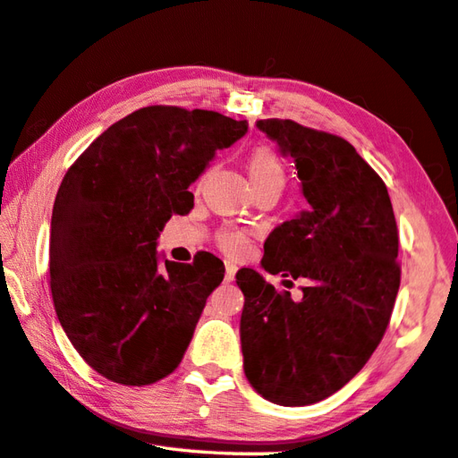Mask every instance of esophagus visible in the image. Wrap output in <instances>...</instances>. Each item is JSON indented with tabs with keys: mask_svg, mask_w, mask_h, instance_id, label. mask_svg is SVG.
I'll list each match as a JSON object with an SVG mask.
<instances>
[{
	"mask_svg": "<svg viewBox=\"0 0 458 458\" xmlns=\"http://www.w3.org/2000/svg\"><path fill=\"white\" fill-rule=\"evenodd\" d=\"M234 276H236V266L228 262V264H226V276H224V280L232 282V280H234Z\"/></svg>",
	"mask_w": 458,
	"mask_h": 458,
	"instance_id": "obj_1",
	"label": "esophagus"
}]
</instances>
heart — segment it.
Wrapping results in <instances>:
<instances>
[{
    "label": "heart",
    "mask_w": 458,
    "mask_h": 458,
    "mask_svg": "<svg viewBox=\"0 0 458 458\" xmlns=\"http://www.w3.org/2000/svg\"><path fill=\"white\" fill-rule=\"evenodd\" d=\"M210 172L212 168H208L202 178H206ZM248 176H250L254 192H258V190H278V192H282L286 182L284 162L272 148L258 146L248 156ZM218 244L224 252L242 254L248 248V238L242 232L224 230L218 234Z\"/></svg>",
    "instance_id": "b5f03b06"
}]
</instances>
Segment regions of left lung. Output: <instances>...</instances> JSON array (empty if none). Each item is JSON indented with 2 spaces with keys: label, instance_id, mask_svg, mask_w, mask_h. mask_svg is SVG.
Returning a JSON list of instances; mask_svg holds the SVG:
<instances>
[{
  "label": "left lung",
  "instance_id": "8db88e82",
  "mask_svg": "<svg viewBox=\"0 0 458 458\" xmlns=\"http://www.w3.org/2000/svg\"><path fill=\"white\" fill-rule=\"evenodd\" d=\"M256 126L294 157L310 210L274 228L262 258L266 272L306 280L301 301L256 270L236 274L244 372L266 401L314 404L354 378L385 336L401 286L396 220L386 184L344 138L293 120Z\"/></svg>",
  "mask_w": 458,
  "mask_h": 458
}]
</instances>
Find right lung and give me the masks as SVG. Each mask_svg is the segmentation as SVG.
I'll use <instances>...</instances> for the list:
<instances>
[{
    "label": "right lung",
    "instance_id": "right-lung-1",
    "mask_svg": "<svg viewBox=\"0 0 458 458\" xmlns=\"http://www.w3.org/2000/svg\"><path fill=\"white\" fill-rule=\"evenodd\" d=\"M246 120L212 110L148 106L112 123L73 162L57 190L49 232V288L62 328L98 374L146 386L178 369L224 262H157L156 240L216 149Z\"/></svg>",
    "mask_w": 458,
    "mask_h": 458
}]
</instances>
